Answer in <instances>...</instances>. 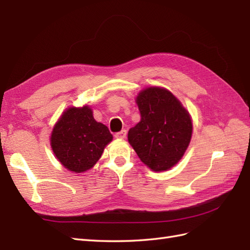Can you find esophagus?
<instances>
[{
	"label": "esophagus",
	"mask_w": 250,
	"mask_h": 250,
	"mask_svg": "<svg viewBox=\"0 0 250 250\" xmlns=\"http://www.w3.org/2000/svg\"><path fill=\"white\" fill-rule=\"evenodd\" d=\"M115 136L117 137V139H125V137L126 136V131L125 130H121L120 132H117V133L115 134Z\"/></svg>",
	"instance_id": "34e87169"
}]
</instances>
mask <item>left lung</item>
I'll list each match as a JSON object with an SVG mask.
<instances>
[{
  "label": "left lung",
  "instance_id": "1",
  "mask_svg": "<svg viewBox=\"0 0 250 250\" xmlns=\"http://www.w3.org/2000/svg\"><path fill=\"white\" fill-rule=\"evenodd\" d=\"M136 103L141 121L129 130V143L152 171H167L182 159L189 145L192 135L190 115L164 88L143 90Z\"/></svg>",
  "mask_w": 250,
  "mask_h": 250
}]
</instances>
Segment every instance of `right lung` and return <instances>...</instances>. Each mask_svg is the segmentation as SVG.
I'll use <instances>...</instances> for the list:
<instances>
[{"label": "right lung", "mask_w": 250, "mask_h": 250, "mask_svg": "<svg viewBox=\"0 0 250 250\" xmlns=\"http://www.w3.org/2000/svg\"><path fill=\"white\" fill-rule=\"evenodd\" d=\"M113 140L108 128L95 121L91 108L70 107L57 122L51 133V148L67 169L82 173L91 168Z\"/></svg>", "instance_id": "add662e5"}]
</instances>
